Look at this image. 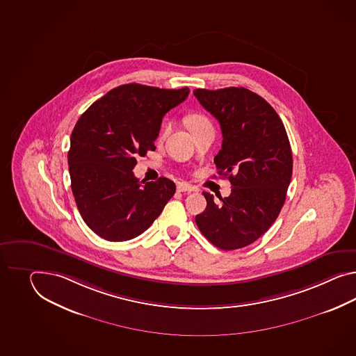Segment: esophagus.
Instances as JSON below:
<instances>
[{
	"mask_svg": "<svg viewBox=\"0 0 356 356\" xmlns=\"http://www.w3.org/2000/svg\"><path fill=\"white\" fill-rule=\"evenodd\" d=\"M194 191V189H193V186L189 185V184H184V182H181V184H179V185H177V191H181V193H191V191Z\"/></svg>",
	"mask_w": 356,
	"mask_h": 356,
	"instance_id": "1",
	"label": "esophagus"
}]
</instances>
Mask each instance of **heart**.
<instances>
[{
	"instance_id": "b5f03b06",
	"label": "heart",
	"mask_w": 356,
	"mask_h": 356,
	"mask_svg": "<svg viewBox=\"0 0 356 356\" xmlns=\"http://www.w3.org/2000/svg\"><path fill=\"white\" fill-rule=\"evenodd\" d=\"M186 122H188V126H189V129H191V130L209 123L207 118H206L204 115H202V114H191V115L188 117ZM170 129H171V123H170V122H165V124L162 126V129H161V132H159V138H161V139H163L165 135L168 134Z\"/></svg>"
}]
</instances>
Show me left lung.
<instances>
[{"mask_svg":"<svg viewBox=\"0 0 356 356\" xmlns=\"http://www.w3.org/2000/svg\"><path fill=\"white\" fill-rule=\"evenodd\" d=\"M194 95L220 123L217 174L233 188L220 202L204 191L207 207L195 222L217 248L233 251L257 241L277 220L292 177L291 144L273 106L250 90L197 88Z\"/></svg>","mask_w":356,"mask_h":356,"instance_id":"1","label":"left lung"}]
</instances>
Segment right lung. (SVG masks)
Instances as JSON below:
<instances>
[{
    "label": "right lung",
    "instance_id": "obj_1",
    "mask_svg": "<svg viewBox=\"0 0 356 356\" xmlns=\"http://www.w3.org/2000/svg\"><path fill=\"white\" fill-rule=\"evenodd\" d=\"M188 95V87L129 83L79 117L68 152L70 184L81 216L99 236L123 242L143 234L174 197L170 179L140 181L132 170L136 156L156 150L163 115Z\"/></svg>",
    "mask_w": 356,
    "mask_h": 356
}]
</instances>
